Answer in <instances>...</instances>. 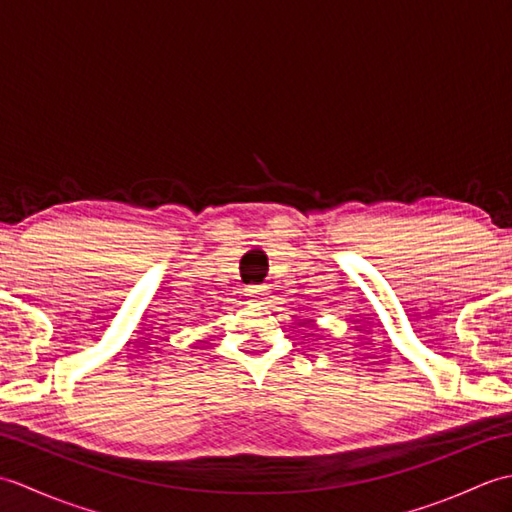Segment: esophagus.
<instances>
[{
    "label": "esophagus",
    "mask_w": 512,
    "mask_h": 512,
    "mask_svg": "<svg viewBox=\"0 0 512 512\" xmlns=\"http://www.w3.org/2000/svg\"><path fill=\"white\" fill-rule=\"evenodd\" d=\"M246 292H248L250 299H259V297L266 295V288L264 286H248Z\"/></svg>",
    "instance_id": "esophagus-1"
}]
</instances>
